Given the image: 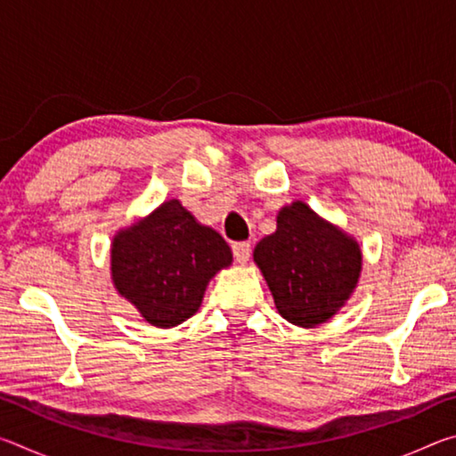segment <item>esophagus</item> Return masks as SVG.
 I'll return each instance as SVG.
<instances>
[{
  "label": "esophagus",
  "mask_w": 456,
  "mask_h": 456,
  "mask_svg": "<svg viewBox=\"0 0 456 456\" xmlns=\"http://www.w3.org/2000/svg\"><path fill=\"white\" fill-rule=\"evenodd\" d=\"M233 256H235L237 264L245 265L247 261H249V256H251V245L249 243H235L233 245Z\"/></svg>",
  "instance_id": "34e87169"
}]
</instances>
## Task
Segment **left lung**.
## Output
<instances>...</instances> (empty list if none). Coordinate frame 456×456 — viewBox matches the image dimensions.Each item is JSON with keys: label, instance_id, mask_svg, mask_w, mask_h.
Here are the masks:
<instances>
[{"label": "left lung", "instance_id": "8db88e82", "mask_svg": "<svg viewBox=\"0 0 456 456\" xmlns=\"http://www.w3.org/2000/svg\"><path fill=\"white\" fill-rule=\"evenodd\" d=\"M253 261L265 277L277 312L299 328H315L334 318L352 297L362 273L360 243L304 200L281 207L275 233L256 245Z\"/></svg>", "mask_w": 456, "mask_h": 456}]
</instances>
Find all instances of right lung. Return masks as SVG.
Here are the masks:
<instances>
[{
	"mask_svg": "<svg viewBox=\"0 0 456 456\" xmlns=\"http://www.w3.org/2000/svg\"><path fill=\"white\" fill-rule=\"evenodd\" d=\"M233 253L217 231L200 225L179 199H168L110 243L114 289L144 322L175 328L195 315L205 289Z\"/></svg>",
	"mask_w": 456,
	"mask_h": 456,
	"instance_id": "obj_1",
	"label": "right lung"
}]
</instances>
